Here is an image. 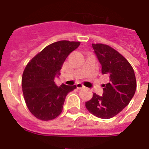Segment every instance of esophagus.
Here are the masks:
<instances>
[{
	"label": "esophagus",
	"instance_id": "1",
	"mask_svg": "<svg viewBox=\"0 0 149 149\" xmlns=\"http://www.w3.org/2000/svg\"><path fill=\"white\" fill-rule=\"evenodd\" d=\"M85 86H84V84H82L81 83H77V88L78 89H83V88H84Z\"/></svg>",
	"mask_w": 149,
	"mask_h": 149
}]
</instances>
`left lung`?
Masks as SVG:
<instances>
[{
    "label": "left lung",
    "instance_id": "1",
    "mask_svg": "<svg viewBox=\"0 0 149 149\" xmlns=\"http://www.w3.org/2000/svg\"><path fill=\"white\" fill-rule=\"evenodd\" d=\"M92 45L101 65V73L108 76L109 82L104 84L102 96L94 93L86 102V107L96 117L110 119L127 107L134 97L136 77L131 64L118 51L107 45Z\"/></svg>",
    "mask_w": 149,
    "mask_h": 149
}]
</instances>
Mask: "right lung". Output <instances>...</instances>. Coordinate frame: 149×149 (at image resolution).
<instances>
[{
  "instance_id": "right-lung-1",
  "label": "right lung",
  "mask_w": 149,
  "mask_h": 149,
  "mask_svg": "<svg viewBox=\"0 0 149 149\" xmlns=\"http://www.w3.org/2000/svg\"><path fill=\"white\" fill-rule=\"evenodd\" d=\"M80 42L63 40L49 45L36 55L25 67L22 80L26 104L30 113L40 120L55 119L61 113L65 97L77 86L62 84L55 77L68 54L77 48Z\"/></svg>"
}]
</instances>
